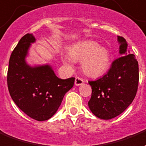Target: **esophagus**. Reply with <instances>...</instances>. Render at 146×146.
Returning a JSON list of instances; mask_svg holds the SVG:
<instances>
[{
    "mask_svg": "<svg viewBox=\"0 0 146 146\" xmlns=\"http://www.w3.org/2000/svg\"><path fill=\"white\" fill-rule=\"evenodd\" d=\"M84 82H85V81L82 79V78H79V77H77L76 78H75L74 84H75V85L78 86V85H82V84H84Z\"/></svg>",
    "mask_w": 146,
    "mask_h": 146,
    "instance_id": "esophagus-1",
    "label": "esophagus"
}]
</instances>
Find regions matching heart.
I'll use <instances>...</instances> for the list:
<instances>
[{
	"instance_id": "obj_1",
	"label": "heart",
	"mask_w": 146,
	"mask_h": 146,
	"mask_svg": "<svg viewBox=\"0 0 146 146\" xmlns=\"http://www.w3.org/2000/svg\"><path fill=\"white\" fill-rule=\"evenodd\" d=\"M74 61H82L83 72L91 77H98L107 71L110 57L108 51L95 40H82L69 49V54L62 56V61L73 65Z\"/></svg>"
}]
</instances>
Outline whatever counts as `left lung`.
<instances>
[{
    "instance_id": "obj_1",
    "label": "left lung",
    "mask_w": 146,
    "mask_h": 146,
    "mask_svg": "<svg viewBox=\"0 0 146 146\" xmlns=\"http://www.w3.org/2000/svg\"><path fill=\"white\" fill-rule=\"evenodd\" d=\"M121 57L111 63L102 77L89 81L92 97L88 107L96 117L113 119L125 110L134 100L139 85V64L133 54L127 52V42L118 36Z\"/></svg>"
}]
</instances>
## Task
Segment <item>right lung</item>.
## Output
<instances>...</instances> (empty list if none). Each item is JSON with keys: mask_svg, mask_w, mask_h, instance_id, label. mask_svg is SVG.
I'll return each mask as SVG.
<instances>
[{"mask_svg": "<svg viewBox=\"0 0 146 146\" xmlns=\"http://www.w3.org/2000/svg\"><path fill=\"white\" fill-rule=\"evenodd\" d=\"M35 40L32 34L21 38L10 58L7 81L17 107L31 119L45 121L56 113L65 93L73 87L74 78H59L49 64L28 65L25 58Z\"/></svg>", "mask_w": 146, "mask_h": 146, "instance_id": "right-lung-1", "label": "right lung"}]
</instances>
